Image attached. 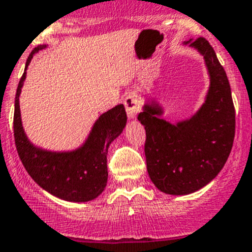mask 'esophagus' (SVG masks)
<instances>
[{
	"mask_svg": "<svg viewBox=\"0 0 252 252\" xmlns=\"http://www.w3.org/2000/svg\"><path fill=\"white\" fill-rule=\"evenodd\" d=\"M124 106H126V114H128L129 119H134L138 116L139 108H140V101L135 94H128L124 98Z\"/></svg>",
	"mask_w": 252,
	"mask_h": 252,
	"instance_id": "obj_1",
	"label": "esophagus"
}]
</instances>
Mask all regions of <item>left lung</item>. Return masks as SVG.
<instances>
[{"mask_svg": "<svg viewBox=\"0 0 252 252\" xmlns=\"http://www.w3.org/2000/svg\"><path fill=\"white\" fill-rule=\"evenodd\" d=\"M202 55L210 75L205 102L190 118L171 123L157 101L138 116L145 126V156L150 179L159 191L188 195L215 179L227 162L235 134L229 81L215 50L204 37L185 41Z\"/></svg>", "mask_w": 252, "mask_h": 252, "instance_id": "8db88e82", "label": "left lung"}]
</instances>
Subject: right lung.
<instances>
[{"instance_id": "add662e5", "label": "right lung", "mask_w": 252, "mask_h": 252, "mask_svg": "<svg viewBox=\"0 0 252 252\" xmlns=\"http://www.w3.org/2000/svg\"><path fill=\"white\" fill-rule=\"evenodd\" d=\"M45 47L46 45L32 51L18 84L13 119L18 155L34 182L51 195L70 202L91 201L102 194L107 184L108 147L126 126V108L121 103L101 114L94 123L88 139L78 149L58 152L35 146L23 129L19 96L27 78L28 65L35 53Z\"/></svg>"}]
</instances>
